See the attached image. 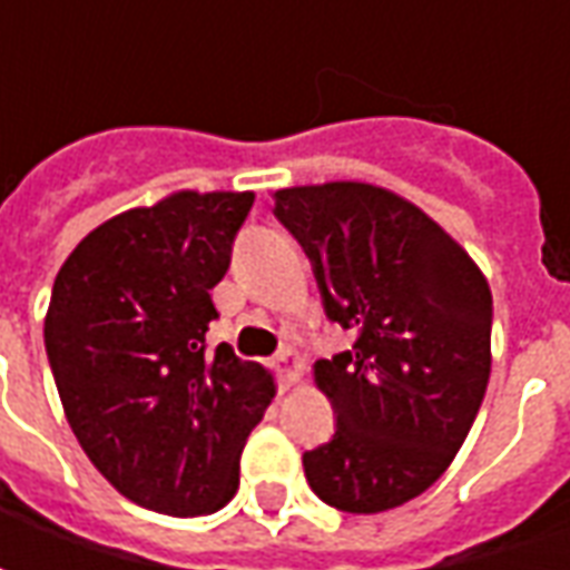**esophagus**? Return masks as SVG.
Returning a JSON list of instances; mask_svg holds the SVG:
<instances>
[{
    "label": "esophagus",
    "instance_id": "1",
    "mask_svg": "<svg viewBox=\"0 0 570 570\" xmlns=\"http://www.w3.org/2000/svg\"><path fill=\"white\" fill-rule=\"evenodd\" d=\"M274 366H277V375H281V384L284 387H293L298 382V375L305 370V360L298 357L293 347H284L277 357H274Z\"/></svg>",
    "mask_w": 570,
    "mask_h": 570
}]
</instances>
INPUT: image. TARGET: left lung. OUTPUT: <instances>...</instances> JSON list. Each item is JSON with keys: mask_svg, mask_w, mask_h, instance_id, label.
<instances>
[{"mask_svg": "<svg viewBox=\"0 0 570 570\" xmlns=\"http://www.w3.org/2000/svg\"><path fill=\"white\" fill-rule=\"evenodd\" d=\"M274 216L311 259L326 317L357 330L314 363L333 440L302 454L314 494L384 513L428 491L476 421L491 375V289L452 235L370 183L274 191Z\"/></svg>", "mask_w": 570, "mask_h": 570, "instance_id": "8db88e82", "label": "left lung"}]
</instances>
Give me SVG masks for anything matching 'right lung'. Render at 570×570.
I'll use <instances>...</instances> for the list:
<instances>
[{"label":"right lung","instance_id":"obj_1","mask_svg":"<svg viewBox=\"0 0 570 570\" xmlns=\"http://www.w3.org/2000/svg\"><path fill=\"white\" fill-rule=\"evenodd\" d=\"M253 191H174L97 225L60 265L45 351L76 440L146 510L207 515L235 498L272 372L207 347Z\"/></svg>","mask_w":570,"mask_h":570}]
</instances>
